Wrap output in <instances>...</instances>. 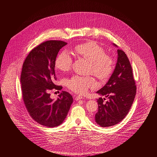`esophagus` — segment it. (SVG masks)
Segmentation results:
<instances>
[{
	"mask_svg": "<svg viewBox=\"0 0 157 157\" xmlns=\"http://www.w3.org/2000/svg\"><path fill=\"white\" fill-rule=\"evenodd\" d=\"M75 100H80V99H82V98H84V97L82 96H81V95H77L75 97Z\"/></svg>",
	"mask_w": 157,
	"mask_h": 157,
	"instance_id": "34e87169",
	"label": "esophagus"
}]
</instances>
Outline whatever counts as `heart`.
<instances>
[{
	"mask_svg": "<svg viewBox=\"0 0 157 157\" xmlns=\"http://www.w3.org/2000/svg\"><path fill=\"white\" fill-rule=\"evenodd\" d=\"M75 52L86 60L89 61L87 71L92 73L101 81L107 80L112 74L114 69V60L102 47L93 41H88L77 45ZM73 59L68 52L63 51L57 56L56 62V68L62 71L70 70ZM95 85V80L90 76H81L74 75L67 80V87L72 91L82 94L88 89Z\"/></svg>",
	"mask_w": 157,
	"mask_h": 157,
	"instance_id": "heart-1",
	"label": "heart"
}]
</instances>
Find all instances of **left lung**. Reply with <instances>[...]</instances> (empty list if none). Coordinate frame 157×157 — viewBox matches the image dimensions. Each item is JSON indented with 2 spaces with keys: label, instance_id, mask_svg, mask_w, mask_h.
<instances>
[{
  "label": "left lung",
  "instance_id": "1",
  "mask_svg": "<svg viewBox=\"0 0 157 157\" xmlns=\"http://www.w3.org/2000/svg\"><path fill=\"white\" fill-rule=\"evenodd\" d=\"M117 46L115 44H114ZM115 69L107 83L97 92L105 95L97 100L98 112L95 122L101 127H109L121 121L128 113L136 94V86L132 70L125 52L118 49Z\"/></svg>",
  "mask_w": 157,
  "mask_h": 157
}]
</instances>
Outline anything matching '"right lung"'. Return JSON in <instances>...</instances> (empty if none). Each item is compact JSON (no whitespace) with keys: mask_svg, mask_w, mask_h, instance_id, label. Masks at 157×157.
I'll return each instance as SVG.
<instances>
[{"mask_svg":"<svg viewBox=\"0 0 157 157\" xmlns=\"http://www.w3.org/2000/svg\"><path fill=\"white\" fill-rule=\"evenodd\" d=\"M67 44L57 40L43 42L29 52L23 64L20 82L25 105L34 121L48 128L63 123L73 101L66 91L57 100L50 97L52 90L62 88L55 84V62L59 50Z\"/></svg>","mask_w":157,"mask_h":157,"instance_id":"obj_1","label":"right lung"}]
</instances>
